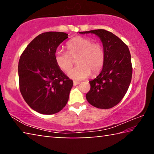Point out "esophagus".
I'll use <instances>...</instances> for the list:
<instances>
[{"label":"esophagus","instance_id":"1","mask_svg":"<svg viewBox=\"0 0 154 154\" xmlns=\"http://www.w3.org/2000/svg\"><path fill=\"white\" fill-rule=\"evenodd\" d=\"M79 82H73V85H74V86H76V85H77L78 84H79Z\"/></svg>","mask_w":154,"mask_h":154}]
</instances>
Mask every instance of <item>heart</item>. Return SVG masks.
<instances>
[{"label": "heart", "mask_w": 154, "mask_h": 154, "mask_svg": "<svg viewBox=\"0 0 154 154\" xmlns=\"http://www.w3.org/2000/svg\"><path fill=\"white\" fill-rule=\"evenodd\" d=\"M66 52L56 51V64L60 70L66 72L71 69L75 59L77 66L69 72L68 75L74 80L87 78L92 72L96 75L102 70L105 61V53L100 43H93L90 38L76 36L66 44Z\"/></svg>", "instance_id": "b5f03b06"}]
</instances>
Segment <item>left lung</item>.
I'll use <instances>...</instances> for the list:
<instances>
[{
  "mask_svg": "<svg viewBox=\"0 0 154 154\" xmlns=\"http://www.w3.org/2000/svg\"><path fill=\"white\" fill-rule=\"evenodd\" d=\"M79 33L97 35L105 53L102 71L89 82L90 90L86 94L87 100L98 109L113 107L124 98L131 82L132 66L129 49L116 35L104 29Z\"/></svg>",
  "mask_w": 154,
  "mask_h": 154,
  "instance_id": "8db88e82",
  "label": "left lung"
}]
</instances>
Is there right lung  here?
I'll return each instance as SVG.
<instances>
[{
  "instance_id": "obj_1",
  "label": "right lung",
  "mask_w": 154,
  "mask_h": 154,
  "mask_svg": "<svg viewBox=\"0 0 154 154\" xmlns=\"http://www.w3.org/2000/svg\"><path fill=\"white\" fill-rule=\"evenodd\" d=\"M67 38L65 32H43L28 44L20 56V92L30 108L39 113H58L69 100L73 82L54 59L57 48Z\"/></svg>"
}]
</instances>
